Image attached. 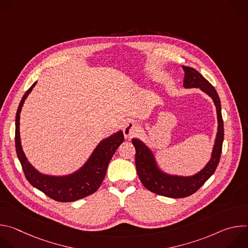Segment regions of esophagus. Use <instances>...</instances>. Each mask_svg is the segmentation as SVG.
I'll use <instances>...</instances> for the list:
<instances>
[{
	"instance_id": "1",
	"label": "esophagus",
	"mask_w": 248,
	"mask_h": 248,
	"mask_svg": "<svg viewBox=\"0 0 248 248\" xmlns=\"http://www.w3.org/2000/svg\"><path fill=\"white\" fill-rule=\"evenodd\" d=\"M139 129H140V126H139L138 123H136L134 121H128L124 124L123 130H124V134L125 138H131L132 136L137 134Z\"/></svg>"
}]
</instances>
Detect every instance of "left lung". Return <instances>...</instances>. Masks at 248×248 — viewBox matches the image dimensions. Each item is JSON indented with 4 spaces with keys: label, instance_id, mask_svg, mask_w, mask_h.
<instances>
[{
    "label": "left lung",
    "instance_id": "8db88e82",
    "mask_svg": "<svg viewBox=\"0 0 248 248\" xmlns=\"http://www.w3.org/2000/svg\"><path fill=\"white\" fill-rule=\"evenodd\" d=\"M185 70L184 87L199 88L213 100L218 119V129L211 159L206 166L193 175L183 176L163 171L156 161L152 150L138 138H132L135 147V166L141 183L150 191L170 198H184L196 192L214 173L220 161L224 141V122L222 118L221 101L213 85L203 78L196 69L183 65Z\"/></svg>",
    "mask_w": 248,
    "mask_h": 248
}]
</instances>
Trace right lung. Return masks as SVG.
Returning <instances> with one entry per match:
<instances>
[{
	"mask_svg": "<svg viewBox=\"0 0 248 248\" xmlns=\"http://www.w3.org/2000/svg\"><path fill=\"white\" fill-rule=\"evenodd\" d=\"M37 82L24 93L16 116V150L26 180L50 198L60 202H73L94 193L101 186L108 165L118 147L124 142L122 130L103 139L96 146L85 164L77 171L66 175H49L35 169L27 160L21 146L19 120L25 99Z\"/></svg>",
	"mask_w": 248,
	"mask_h": 248,
	"instance_id": "right-lung-1",
	"label": "right lung"
}]
</instances>
